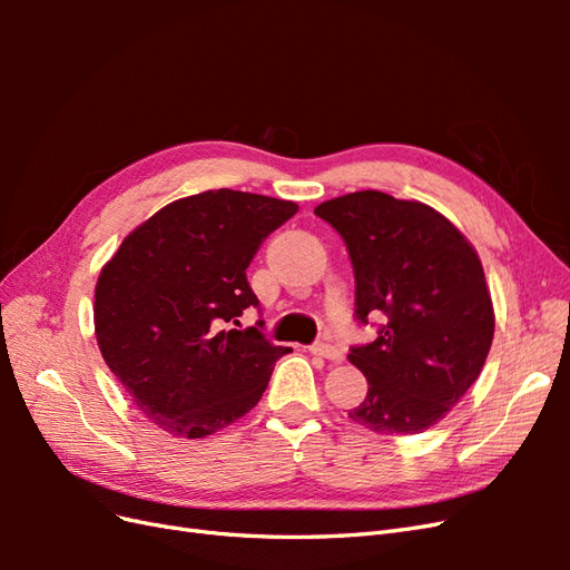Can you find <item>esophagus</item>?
Wrapping results in <instances>:
<instances>
[{
	"mask_svg": "<svg viewBox=\"0 0 570 570\" xmlns=\"http://www.w3.org/2000/svg\"><path fill=\"white\" fill-rule=\"evenodd\" d=\"M308 350H312V354L323 356L327 361H342L344 358L342 347H337V344H333V342H314Z\"/></svg>",
	"mask_w": 570,
	"mask_h": 570,
	"instance_id": "esophagus-1",
	"label": "esophagus"
}]
</instances>
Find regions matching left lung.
<instances>
[{"label": "left lung", "instance_id": "8db88e82", "mask_svg": "<svg viewBox=\"0 0 570 570\" xmlns=\"http://www.w3.org/2000/svg\"><path fill=\"white\" fill-rule=\"evenodd\" d=\"M354 271V318L377 337L354 344L366 400L350 419L381 435H416L452 411L482 371L494 312L475 249L421 202L364 189L318 204Z\"/></svg>", "mask_w": 570, "mask_h": 570}]
</instances>
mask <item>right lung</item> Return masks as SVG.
Returning a JSON list of instances; mask_svg holds the SVG:
<instances>
[{
	"mask_svg": "<svg viewBox=\"0 0 570 570\" xmlns=\"http://www.w3.org/2000/svg\"><path fill=\"white\" fill-rule=\"evenodd\" d=\"M295 202L209 189L164 206L118 247L95 289L101 356L145 416L176 438H206L249 413L289 347L264 321L247 266L297 214Z\"/></svg>",
	"mask_w": 570,
	"mask_h": 570,
	"instance_id": "obj_1",
	"label": "right lung"
}]
</instances>
